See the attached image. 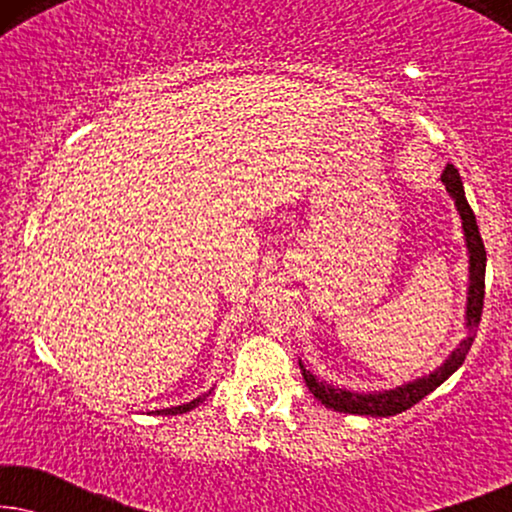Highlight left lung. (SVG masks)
Wrapping results in <instances>:
<instances>
[{
	"instance_id": "1",
	"label": "left lung",
	"mask_w": 512,
	"mask_h": 512,
	"mask_svg": "<svg viewBox=\"0 0 512 512\" xmlns=\"http://www.w3.org/2000/svg\"><path fill=\"white\" fill-rule=\"evenodd\" d=\"M443 184L447 193L454 198V205H457V212L461 216V226H464L466 235V247H468V303H466V328L468 338L461 342V345L454 349L443 366L433 370L431 375L419 377L415 382L403 384V387L389 389V391H375V394H356V391L338 389L331 387V384L319 382L310 370H305L303 363H300V370H303V380L307 389L312 391L314 398L326 405V408H333L335 412H345V415H370V417H391L398 415V412H405L412 405L422 401L424 396H429L433 389H438L447 377H450L454 370H457L461 363L466 361V354L471 352V345L475 340V333H478L480 317H482V305H485V268H487V251L485 244H482L478 223H475V214L471 205H468L464 184H461V177L457 167L447 165L443 170Z\"/></svg>"
}]
</instances>
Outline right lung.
Returning a JSON list of instances; mask_svg holds the SVG:
<instances>
[{
  "label": "right lung",
  "mask_w": 512,
  "mask_h": 512,
  "mask_svg": "<svg viewBox=\"0 0 512 512\" xmlns=\"http://www.w3.org/2000/svg\"><path fill=\"white\" fill-rule=\"evenodd\" d=\"M205 396L207 394H202V396H198V398H193L191 403H184V405H177V408H165V410H156V415H184V412H188V410H193V408H198V405L205 401Z\"/></svg>",
  "instance_id": "1"
}]
</instances>
